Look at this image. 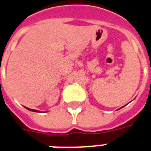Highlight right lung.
<instances>
[{"label":"right lung","mask_w":151,"mask_h":151,"mask_svg":"<svg viewBox=\"0 0 151 151\" xmlns=\"http://www.w3.org/2000/svg\"><path fill=\"white\" fill-rule=\"evenodd\" d=\"M28 109V110H30V111H37V110H34V109Z\"/></svg>","instance_id":"add662e5"}]
</instances>
